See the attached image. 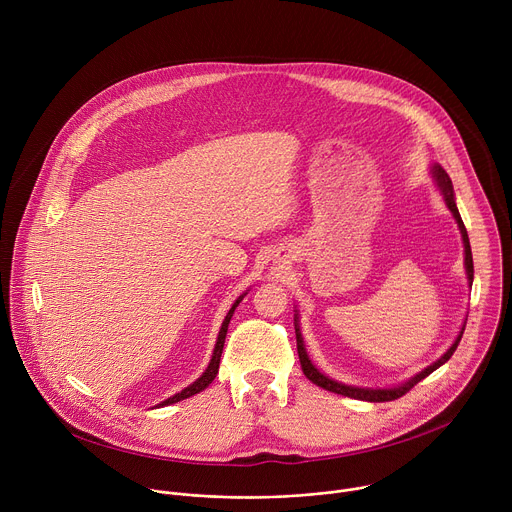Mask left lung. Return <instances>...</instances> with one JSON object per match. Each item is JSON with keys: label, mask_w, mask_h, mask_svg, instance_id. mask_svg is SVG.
<instances>
[{"label": "left lung", "mask_w": 512, "mask_h": 512, "mask_svg": "<svg viewBox=\"0 0 512 512\" xmlns=\"http://www.w3.org/2000/svg\"><path fill=\"white\" fill-rule=\"evenodd\" d=\"M431 176L433 180L437 182V186H440L442 194H444V200L448 204V208L452 210L456 223L460 227V233H462V241H464V253H466V259H464V265H466V275H468V283L472 285L474 281V261H472V249H470V239H468V233H466V227L462 223V216L458 212V206H456V200H454V186H452V180L448 176V172L440 166V164H433L431 168ZM296 340H298V354H300V362H302V371L304 375L318 387L326 389V391H332V393H338V395H344V397H352V399H360V401H371V403H383V401H393V399H399L403 397L409 389H413L419 381H423L427 375H431L435 369H440L444 362L450 360V356L456 352L460 340H462V334H464V328L460 330L458 338L454 340V344L448 348V352L437 358L433 364H429L427 369H423L421 373H417L415 377H411L407 383L399 385V387H393V389H362V387H352V385H344V383H338V381H332L330 377L322 375L308 356L306 352V346H304V338H302V332H300V320H298V314H296Z\"/></svg>", "instance_id": "1"}]
</instances>
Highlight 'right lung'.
<instances>
[{
  "label": "right lung",
  "mask_w": 512,
  "mask_h": 512,
  "mask_svg": "<svg viewBox=\"0 0 512 512\" xmlns=\"http://www.w3.org/2000/svg\"><path fill=\"white\" fill-rule=\"evenodd\" d=\"M243 298H245V294L237 298V302L233 304V308L229 310V314H227V318H225V322H223V326H221V332H218V338H216V344H214V352H212V358H210V362H208V369H206V371L200 375V379H196L192 385H188L186 389H182V391H180V393H176L174 397H170V399L162 401V403H160V407H164V405H172V403H178V401H182V399H188V397H192V395H196V393L204 391V389L214 381V377H216V373H218V362H221V354H223V346H225V338H227L229 322H231V318H233V314H235V308L241 304V300H243Z\"/></svg>",
  "instance_id": "right-lung-1"
}]
</instances>
